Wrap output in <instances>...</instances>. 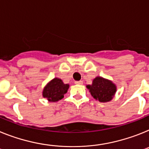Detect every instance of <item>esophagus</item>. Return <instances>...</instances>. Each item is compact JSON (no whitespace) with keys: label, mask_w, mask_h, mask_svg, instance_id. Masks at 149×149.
Returning a JSON list of instances; mask_svg holds the SVG:
<instances>
[{"label":"esophagus","mask_w":149,"mask_h":149,"mask_svg":"<svg viewBox=\"0 0 149 149\" xmlns=\"http://www.w3.org/2000/svg\"><path fill=\"white\" fill-rule=\"evenodd\" d=\"M75 84H83V81H75L74 82Z\"/></svg>","instance_id":"obj_1"}]
</instances>
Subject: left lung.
Listing matches in <instances>:
<instances>
[{"instance_id": "left-lung-1", "label": "left lung", "mask_w": 149, "mask_h": 149, "mask_svg": "<svg viewBox=\"0 0 149 149\" xmlns=\"http://www.w3.org/2000/svg\"><path fill=\"white\" fill-rule=\"evenodd\" d=\"M90 94L95 100L100 102H107L111 101L116 93V85L112 81L102 77H96L93 81L91 85H87Z\"/></svg>"}]
</instances>
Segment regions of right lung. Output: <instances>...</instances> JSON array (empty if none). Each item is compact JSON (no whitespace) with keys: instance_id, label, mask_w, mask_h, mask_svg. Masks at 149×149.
I'll return each instance as SVG.
<instances>
[{"instance_id":"1","label":"right lung","mask_w":149,"mask_h":149,"mask_svg":"<svg viewBox=\"0 0 149 149\" xmlns=\"http://www.w3.org/2000/svg\"><path fill=\"white\" fill-rule=\"evenodd\" d=\"M69 84H65L58 77L53 78L50 81L43 90V96L47 99L49 102L59 101L64 97V95L67 93Z\"/></svg>"}]
</instances>
